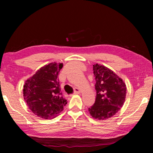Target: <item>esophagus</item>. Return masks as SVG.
<instances>
[{
  "instance_id": "esophagus-1",
  "label": "esophagus",
  "mask_w": 153,
  "mask_h": 153,
  "mask_svg": "<svg viewBox=\"0 0 153 153\" xmlns=\"http://www.w3.org/2000/svg\"><path fill=\"white\" fill-rule=\"evenodd\" d=\"M80 93V90L78 88H74V94H79Z\"/></svg>"
}]
</instances>
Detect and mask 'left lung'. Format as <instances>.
<instances>
[{"mask_svg": "<svg viewBox=\"0 0 153 153\" xmlns=\"http://www.w3.org/2000/svg\"><path fill=\"white\" fill-rule=\"evenodd\" d=\"M93 71L97 96L94 105L88 111L92 117L105 120L115 115L123 107L126 86L122 79L104 65L94 64Z\"/></svg>", "mask_w": 153, "mask_h": 153, "instance_id": "8db88e82", "label": "left lung"}]
</instances>
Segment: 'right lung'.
Masks as SVG:
<instances>
[{
	"label": "right lung",
	"instance_id": "obj_1",
	"mask_svg": "<svg viewBox=\"0 0 153 153\" xmlns=\"http://www.w3.org/2000/svg\"><path fill=\"white\" fill-rule=\"evenodd\" d=\"M63 63H51L36 71L25 82L24 97L30 109L38 117L51 120L67 103L61 92L58 76Z\"/></svg>",
	"mask_w": 153,
	"mask_h": 153
}]
</instances>
